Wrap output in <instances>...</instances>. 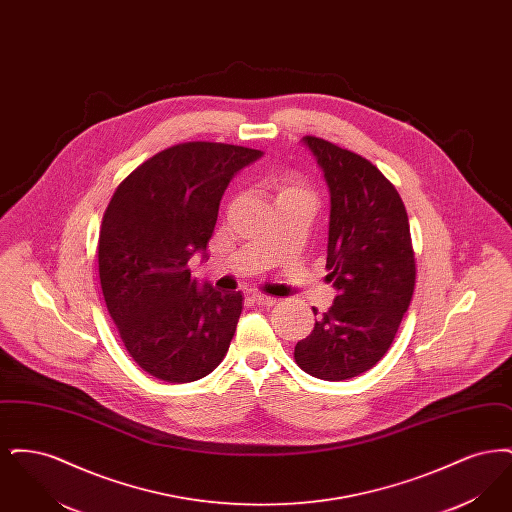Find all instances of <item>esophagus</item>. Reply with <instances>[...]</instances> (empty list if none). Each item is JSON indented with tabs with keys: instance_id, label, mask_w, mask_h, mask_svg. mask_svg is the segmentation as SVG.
I'll return each mask as SVG.
<instances>
[{
	"instance_id": "1",
	"label": "esophagus",
	"mask_w": 512,
	"mask_h": 512,
	"mask_svg": "<svg viewBox=\"0 0 512 512\" xmlns=\"http://www.w3.org/2000/svg\"><path fill=\"white\" fill-rule=\"evenodd\" d=\"M251 299L257 303V305H263V307H272L276 303V297H270V295H263V293H253Z\"/></svg>"
}]
</instances>
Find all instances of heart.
Segmentation results:
<instances>
[{
    "label": "heart",
    "mask_w": 512,
    "mask_h": 512,
    "mask_svg": "<svg viewBox=\"0 0 512 512\" xmlns=\"http://www.w3.org/2000/svg\"><path fill=\"white\" fill-rule=\"evenodd\" d=\"M278 197H309V199H311V194H309V190H307L305 186H301L297 180H288V182H284V184L280 186Z\"/></svg>",
    "instance_id": "b5f03b06"
}]
</instances>
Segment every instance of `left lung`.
I'll list each match as a JSON object with an SVG mask.
<instances>
[{
    "mask_svg": "<svg viewBox=\"0 0 512 512\" xmlns=\"http://www.w3.org/2000/svg\"><path fill=\"white\" fill-rule=\"evenodd\" d=\"M303 144L330 192L326 268L338 295L293 357L307 374L340 382L386 355L409 309L416 276L409 217L393 184L365 157L315 136Z\"/></svg>",
    "mask_w": 512,
    "mask_h": 512,
    "instance_id": "obj_1",
    "label": "left lung"
}]
</instances>
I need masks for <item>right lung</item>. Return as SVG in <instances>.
<instances>
[{"mask_svg": "<svg viewBox=\"0 0 512 512\" xmlns=\"http://www.w3.org/2000/svg\"><path fill=\"white\" fill-rule=\"evenodd\" d=\"M261 157L230 144H178L124 178L105 209L98 245L105 305L130 357L159 380H199L230 347L242 292L192 280L188 261L209 257L224 190Z\"/></svg>", "mask_w": 512, "mask_h": 512, "instance_id": "obj_1", "label": "right lung"}]
</instances>
